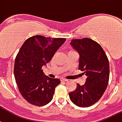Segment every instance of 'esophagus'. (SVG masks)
Wrapping results in <instances>:
<instances>
[{"instance_id": "obj_1", "label": "esophagus", "mask_w": 122, "mask_h": 122, "mask_svg": "<svg viewBox=\"0 0 122 122\" xmlns=\"http://www.w3.org/2000/svg\"><path fill=\"white\" fill-rule=\"evenodd\" d=\"M61 81H68V79H61Z\"/></svg>"}]
</instances>
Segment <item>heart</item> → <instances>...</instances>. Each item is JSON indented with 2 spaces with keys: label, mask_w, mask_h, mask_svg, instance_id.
I'll return each mask as SVG.
<instances>
[{
  "label": "heart",
  "mask_w": 122,
  "mask_h": 122,
  "mask_svg": "<svg viewBox=\"0 0 122 122\" xmlns=\"http://www.w3.org/2000/svg\"><path fill=\"white\" fill-rule=\"evenodd\" d=\"M74 52V51H70V52Z\"/></svg>",
  "instance_id": "1"
}]
</instances>
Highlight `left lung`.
Segmentation results:
<instances>
[{"mask_svg":"<svg viewBox=\"0 0 122 122\" xmlns=\"http://www.w3.org/2000/svg\"><path fill=\"white\" fill-rule=\"evenodd\" d=\"M70 44L79 54V69L86 75L83 85L69 92L70 100L80 107L92 105L102 98L109 79V59L102 47L92 39H72Z\"/></svg>","mask_w":122,"mask_h":122,"instance_id":"obj_1","label":"left lung"}]
</instances>
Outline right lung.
Wrapping results in <instances>:
<instances>
[{
    "instance_id": "1",
    "label": "right lung",
    "mask_w": 122,
    "mask_h": 122,
    "mask_svg": "<svg viewBox=\"0 0 122 122\" xmlns=\"http://www.w3.org/2000/svg\"><path fill=\"white\" fill-rule=\"evenodd\" d=\"M65 38L34 36L25 41L15 57L14 75L22 96L30 104L43 106L52 100L59 79L45 76L43 65L51 61Z\"/></svg>"
}]
</instances>
